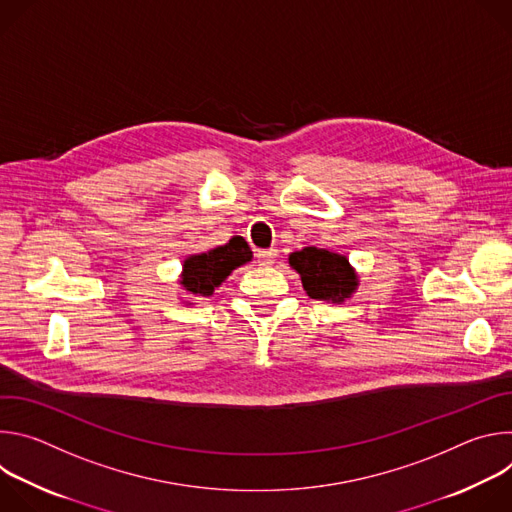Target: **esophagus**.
I'll use <instances>...</instances> for the list:
<instances>
[{
  "mask_svg": "<svg viewBox=\"0 0 512 512\" xmlns=\"http://www.w3.org/2000/svg\"><path fill=\"white\" fill-rule=\"evenodd\" d=\"M257 255V261L261 265H273L275 263V257H277V251L275 249H261L255 253Z\"/></svg>",
  "mask_w": 512,
  "mask_h": 512,
  "instance_id": "34e87169",
  "label": "esophagus"
}]
</instances>
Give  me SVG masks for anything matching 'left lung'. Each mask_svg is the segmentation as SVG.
<instances>
[{
  "label": "left lung",
  "mask_w": 512,
  "mask_h": 512,
  "mask_svg": "<svg viewBox=\"0 0 512 512\" xmlns=\"http://www.w3.org/2000/svg\"><path fill=\"white\" fill-rule=\"evenodd\" d=\"M289 265L300 273L302 285L312 300L340 304L358 287V275L348 259L326 249L306 247L291 253Z\"/></svg>",
  "instance_id": "1"
}]
</instances>
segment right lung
<instances>
[{
	"instance_id": "add662e5",
	"label": "right lung",
	"mask_w": 512,
	"mask_h": 512,
	"mask_svg": "<svg viewBox=\"0 0 512 512\" xmlns=\"http://www.w3.org/2000/svg\"><path fill=\"white\" fill-rule=\"evenodd\" d=\"M253 251L243 237H233L229 243L214 247L206 253L190 255L184 261L180 285L186 294L194 298H208L214 294V287L221 285L233 269L249 263Z\"/></svg>"
}]
</instances>
